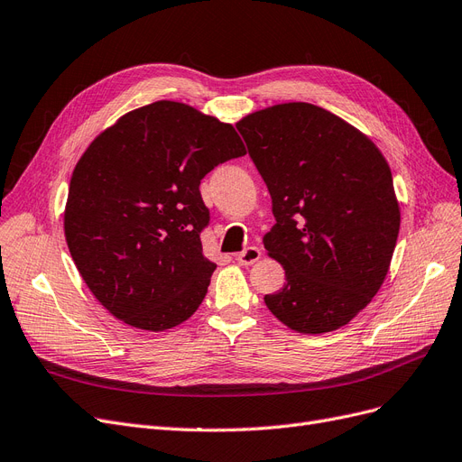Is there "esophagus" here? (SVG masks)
<instances>
[{
	"label": "esophagus",
	"instance_id": "1",
	"mask_svg": "<svg viewBox=\"0 0 462 462\" xmlns=\"http://www.w3.org/2000/svg\"><path fill=\"white\" fill-rule=\"evenodd\" d=\"M259 259H261V249L254 247V245H251V247H247V249H244V251L236 254V261L240 263L242 266H251V264L257 263Z\"/></svg>",
	"mask_w": 462,
	"mask_h": 462
}]
</instances>
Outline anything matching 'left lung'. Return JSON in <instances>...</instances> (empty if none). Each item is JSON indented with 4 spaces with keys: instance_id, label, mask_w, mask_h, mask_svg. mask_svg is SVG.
Here are the masks:
<instances>
[{
    "instance_id": "left-lung-1",
    "label": "left lung",
    "mask_w": 462,
    "mask_h": 462,
    "mask_svg": "<svg viewBox=\"0 0 462 462\" xmlns=\"http://www.w3.org/2000/svg\"><path fill=\"white\" fill-rule=\"evenodd\" d=\"M272 198L264 249L285 283L264 295L289 329L346 323L381 289L400 232L390 167L369 136L309 102H285L236 124Z\"/></svg>"
}]
</instances>
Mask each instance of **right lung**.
Returning a JSON list of instances; mask_svg holds the SVG:
<instances>
[{"mask_svg": "<svg viewBox=\"0 0 462 462\" xmlns=\"http://www.w3.org/2000/svg\"><path fill=\"white\" fill-rule=\"evenodd\" d=\"M240 156L230 124L173 100L122 116L83 152L64 236L83 282L114 318L158 333L198 310L217 268L201 249L209 209L199 182Z\"/></svg>", "mask_w": 462, "mask_h": 462, "instance_id": "right-lung-1", "label": "right lung"}]
</instances>
